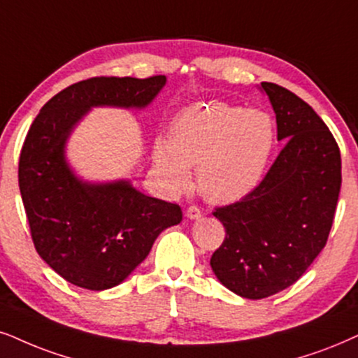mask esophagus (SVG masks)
Segmentation results:
<instances>
[{
	"mask_svg": "<svg viewBox=\"0 0 358 358\" xmlns=\"http://www.w3.org/2000/svg\"><path fill=\"white\" fill-rule=\"evenodd\" d=\"M185 215H187V218H189V220L201 218V211H200V208H198V206H189Z\"/></svg>",
	"mask_w": 358,
	"mask_h": 358,
	"instance_id": "34e87169",
	"label": "esophagus"
}]
</instances>
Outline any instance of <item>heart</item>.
Here are the masks:
<instances>
[{"mask_svg": "<svg viewBox=\"0 0 358 358\" xmlns=\"http://www.w3.org/2000/svg\"><path fill=\"white\" fill-rule=\"evenodd\" d=\"M273 119L226 102L194 103L171 122L170 138L158 137L153 164L173 189L189 185L196 166L198 188L206 200L236 201L259 185L274 148Z\"/></svg>", "mask_w": 358, "mask_h": 358, "instance_id": "heart-1", "label": "heart"}]
</instances>
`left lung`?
<instances>
[{"mask_svg":"<svg viewBox=\"0 0 358 358\" xmlns=\"http://www.w3.org/2000/svg\"><path fill=\"white\" fill-rule=\"evenodd\" d=\"M284 148L250 194L216 208L226 238L210 266L229 291L264 299L292 286L327 243L342 185L336 138L291 90L261 83Z\"/></svg>","mask_w":358,"mask_h":358,"instance_id":"8db88e82","label":"left lung"}]
</instances>
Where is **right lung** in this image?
Segmentation results:
<instances>
[{"label":"right lung","mask_w":358,"mask_h":358,"mask_svg":"<svg viewBox=\"0 0 358 358\" xmlns=\"http://www.w3.org/2000/svg\"><path fill=\"white\" fill-rule=\"evenodd\" d=\"M165 84V76L80 80L41 108L26 135L20 189L31 236L49 268L74 286H119L158 234L182 221L178 205L147 196L130 180L87 182L66 155L72 132L94 107L142 110Z\"/></svg>","instance_id":"1"}]
</instances>
